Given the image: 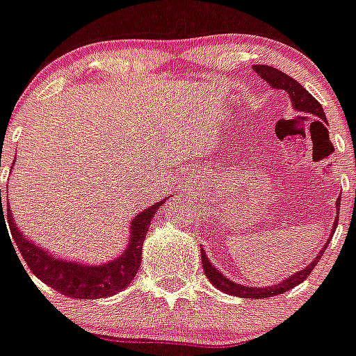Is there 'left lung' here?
Returning <instances> with one entry per match:
<instances>
[{
  "label": "left lung",
  "instance_id": "left-lung-1",
  "mask_svg": "<svg viewBox=\"0 0 356 356\" xmlns=\"http://www.w3.org/2000/svg\"><path fill=\"white\" fill-rule=\"evenodd\" d=\"M253 68H254V72H257V74L264 79V81H267L268 84L272 86V88L282 89V91L288 92L294 110L300 111V113L312 115V117H317V118H321V120L327 122L325 120V113H324V110H322L321 103H318L317 99H315L314 96H312L310 92H308L307 89L300 84V82L294 81V79L289 77L288 74H284V72L277 70V68H274L270 65H254ZM339 200H341V196H339ZM339 200H337L336 207H339L341 204ZM337 213H339V208H337ZM332 227L334 229L337 227V218L334 220ZM332 236H334V231H332ZM327 245H329V241L325 243V246L322 248L321 253L317 254V258H315V260L312 261L308 267H305L303 270L296 272L294 275H289V277L286 279V281H282L281 284L268 286V288H248V286L236 284V282L229 281V279L225 277V275H222L217 268L211 267L210 260H208L207 254H204V250H201V264H203L204 275H207L208 281H210L215 288H218L227 294H232V296L254 298V300H258V298H270V296H275V294H282V293H286V291L293 289L294 286L301 284V282H303L305 279L312 274V270H314L315 265H317V261L322 258V254H324Z\"/></svg>",
  "mask_w": 356,
  "mask_h": 356
}]
</instances>
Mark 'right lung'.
<instances>
[{
    "label": "right lung",
    "instance_id": "1",
    "mask_svg": "<svg viewBox=\"0 0 356 356\" xmlns=\"http://www.w3.org/2000/svg\"><path fill=\"white\" fill-rule=\"evenodd\" d=\"M163 203L165 200L158 201V203L146 208L145 211L136 215L131 224V239H129L127 250L120 257H117L110 264L105 265H82L51 257L44 250L29 241L27 238H24L19 227L13 224L10 207L8 204L6 207H8L10 232H12L13 241L17 243V248L20 250V254H22L32 274L39 281L48 284L49 288L65 294V296L81 298V300H98V298L111 296V294L127 288L129 282L138 274L146 232H148L149 224H152L153 215ZM0 207L3 215V203Z\"/></svg>",
    "mask_w": 356,
    "mask_h": 356
}]
</instances>
